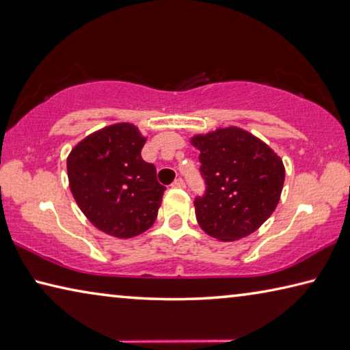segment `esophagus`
<instances>
[{
  "label": "esophagus",
  "instance_id": "obj_1",
  "mask_svg": "<svg viewBox=\"0 0 350 350\" xmlns=\"http://www.w3.org/2000/svg\"><path fill=\"white\" fill-rule=\"evenodd\" d=\"M173 187H174V188H184V187H185L184 179H180V177H177V179L173 182Z\"/></svg>",
  "mask_w": 350,
  "mask_h": 350
}]
</instances>
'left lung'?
<instances>
[{"mask_svg":"<svg viewBox=\"0 0 350 350\" xmlns=\"http://www.w3.org/2000/svg\"><path fill=\"white\" fill-rule=\"evenodd\" d=\"M201 151L205 195L195 199L201 229L221 241L254 234L277 207L285 182L282 159L265 142L229 126L191 137Z\"/></svg>","mask_w":350,"mask_h":350,"instance_id":"1","label":"left lung"}]
</instances>
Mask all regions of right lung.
Instances as JSON below:
<instances>
[{
	"mask_svg": "<svg viewBox=\"0 0 350 350\" xmlns=\"http://www.w3.org/2000/svg\"><path fill=\"white\" fill-rule=\"evenodd\" d=\"M145 142L137 126L116 123L87 135L66 159L71 195L104 234L137 237L157 218L165 187L142 159Z\"/></svg>",
	"mask_w": 350,
	"mask_h": 350,
	"instance_id": "right-lung-1",
	"label": "right lung"
}]
</instances>
